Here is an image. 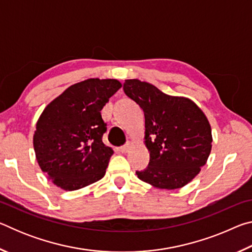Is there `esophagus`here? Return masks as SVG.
Listing matches in <instances>:
<instances>
[{"instance_id":"esophagus-1","label":"esophagus","mask_w":252,"mask_h":252,"mask_svg":"<svg viewBox=\"0 0 252 252\" xmlns=\"http://www.w3.org/2000/svg\"><path fill=\"white\" fill-rule=\"evenodd\" d=\"M130 148H131V144H130V143H126V144H125V146H122V147L120 148V151H121L122 153H126L127 151L130 150Z\"/></svg>"}]
</instances>
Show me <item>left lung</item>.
I'll return each mask as SVG.
<instances>
[{
    "mask_svg": "<svg viewBox=\"0 0 252 252\" xmlns=\"http://www.w3.org/2000/svg\"><path fill=\"white\" fill-rule=\"evenodd\" d=\"M126 94L140 105L146 119L147 169L136 176L160 189H179L206 164L211 151V126L199 106L187 97L171 96L140 80H126Z\"/></svg>",
    "mask_w": 252,
    "mask_h": 252,
    "instance_id": "obj_1",
    "label": "left lung"
}]
</instances>
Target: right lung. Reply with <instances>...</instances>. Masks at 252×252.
<instances>
[{
    "label": "right lung",
    "mask_w": 252,
    "mask_h": 252,
    "mask_svg": "<svg viewBox=\"0 0 252 252\" xmlns=\"http://www.w3.org/2000/svg\"><path fill=\"white\" fill-rule=\"evenodd\" d=\"M122 84L113 79L75 83L39 118L33 146L41 170L54 185L73 191L104 177L113 150L102 142L101 110Z\"/></svg>",
    "instance_id": "1"
}]
</instances>
